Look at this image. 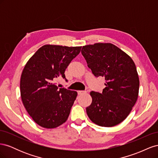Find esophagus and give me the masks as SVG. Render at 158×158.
Wrapping results in <instances>:
<instances>
[{
    "instance_id": "esophagus-1",
    "label": "esophagus",
    "mask_w": 158,
    "mask_h": 158,
    "mask_svg": "<svg viewBox=\"0 0 158 158\" xmlns=\"http://www.w3.org/2000/svg\"><path fill=\"white\" fill-rule=\"evenodd\" d=\"M85 93H86V92H85V91H78V94L79 95H83V94H85Z\"/></svg>"
}]
</instances>
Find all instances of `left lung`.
<instances>
[{
  "mask_svg": "<svg viewBox=\"0 0 158 158\" xmlns=\"http://www.w3.org/2000/svg\"><path fill=\"white\" fill-rule=\"evenodd\" d=\"M81 52L95 77L106 80L102 93L90 92L92 102L86 107L88 116L99 126H115L127 117L136 102L140 83L136 65L111 44L83 46Z\"/></svg>",
  "mask_w": 158,
  "mask_h": 158,
  "instance_id": "1",
  "label": "left lung"
}]
</instances>
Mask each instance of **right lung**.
<instances>
[{
  "label": "right lung",
  "mask_w": 158,
  "mask_h": 158,
  "mask_svg": "<svg viewBox=\"0 0 158 158\" xmlns=\"http://www.w3.org/2000/svg\"><path fill=\"white\" fill-rule=\"evenodd\" d=\"M81 48L45 45L25 65L20 79L21 98L28 114L40 126L53 128L67 120L78 94L59 88L55 82L59 77L67 82L64 71Z\"/></svg>",
  "instance_id": "add662e5"
}]
</instances>
